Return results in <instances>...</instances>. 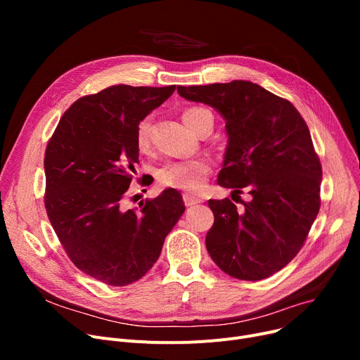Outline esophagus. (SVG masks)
Listing matches in <instances>:
<instances>
[{
  "label": "esophagus",
  "mask_w": 360,
  "mask_h": 360,
  "mask_svg": "<svg viewBox=\"0 0 360 360\" xmlns=\"http://www.w3.org/2000/svg\"><path fill=\"white\" fill-rule=\"evenodd\" d=\"M202 200L198 198V197H194L191 194H184V202L186 207H193L195 204H200Z\"/></svg>",
  "instance_id": "obj_1"
}]
</instances>
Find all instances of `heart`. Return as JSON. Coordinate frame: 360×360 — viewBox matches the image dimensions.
I'll list each match as a JSON object with an SVG mask.
<instances>
[{"label": "heart", "instance_id": "b5f03b06", "mask_svg": "<svg viewBox=\"0 0 360 360\" xmlns=\"http://www.w3.org/2000/svg\"><path fill=\"white\" fill-rule=\"evenodd\" d=\"M185 125L197 132V129L204 122L214 121L213 113L205 108H191L186 109L182 115ZM150 129H151V118H143L136 131V143L139 148H146L150 144ZM210 174V165L205 160H186V162H169L165 163L160 169H158L156 178L160 185L176 188V190L197 193L207 181Z\"/></svg>", "mask_w": 360, "mask_h": 360}]
</instances>
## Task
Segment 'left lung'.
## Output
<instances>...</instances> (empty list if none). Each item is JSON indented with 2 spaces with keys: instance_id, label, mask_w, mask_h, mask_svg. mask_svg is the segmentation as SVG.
<instances>
[{
  "instance_id": "obj_1",
  "label": "left lung",
  "mask_w": 360,
  "mask_h": 360,
  "mask_svg": "<svg viewBox=\"0 0 360 360\" xmlns=\"http://www.w3.org/2000/svg\"><path fill=\"white\" fill-rule=\"evenodd\" d=\"M178 93L224 118L229 141L217 184L250 194L240 209L229 198L209 200L207 251L235 278H267L304 247L319 212L323 169L308 125L289 101L252 82L178 86Z\"/></svg>"
}]
</instances>
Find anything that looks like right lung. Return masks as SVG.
Masks as SVG:
<instances>
[{
	"instance_id": "obj_1",
	"label": "right lung",
	"mask_w": 360,
	"mask_h": 360,
	"mask_svg": "<svg viewBox=\"0 0 360 360\" xmlns=\"http://www.w3.org/2000/svg\"><path fill=\"white\" fill-rule=\"evenodd\" d=\"M176 86H110L80 98L56 125L45 151V209L74 266L109 286L140 280L185 212L167 188L140 209H122L134 163L139 122Z\"/></svg>"
}]
</instances>
